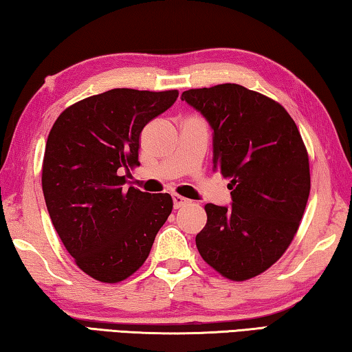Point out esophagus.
<instances>
[{"label": "esophagus", "instance_id": "1", "mask_svg": "<svg viewBox=\"0 0 352 352\" xmlns=\"http://www.w3.org/2000/svg\"><path fill=\"white\" fill-rule=\"evenodd\" d=\"M172 200H174V208L175 210H178V208H182L183 205H186L188 204V199H184V197H182V195H178V194H174L172 195Z\"/></svg>", "mask_w": 352, "mask_h": 352}]
</instances>
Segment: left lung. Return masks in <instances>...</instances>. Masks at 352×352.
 I'll use <instances>...</instances> for the list:
<instances>
[{
  "instance_id": "obj_1",
  "label": "left lung",
  "mask_w": 352,
  "mask_h": 352,
  "mask_svg": "<svg viewBox=\"0 0 352 352\" xmlns=\"http://www.w3.org/2000/svg\"><path fill=\"white\" fill-rule=\"evenodd\" d=\"M182 100L212 129V169L231 178V205H205L199 253L220 275L245 281L281 258L311 192L309 157L283 105L237 83L195 88Z\"/></svg>"
}]
</instances>
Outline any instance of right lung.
<instances>
[{
  "instance_id": "right-lung-1",
  "label": "right lung",
  "mask_w": 352,
  "mask_h": 352,
  "mask_svg": "<svg viewBox=\"0 0 352 352\" xmlns=\"http://www.w3.org/2000/svg\"><path fill=\"white\" fill-rule=\"evenodd\" d=\"M177 98V90L115 88L68 107L47 136V212L79 269L100 283L133 275L172 211L169 194L127 189L121 172L140 166L142 129Z\"/></svg>"
}]
</instances>
